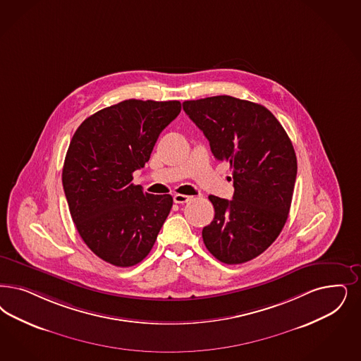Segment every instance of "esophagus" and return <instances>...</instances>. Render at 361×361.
Returning a JSON list of instances; mask_svg holds the SVG:
<instances>
[{
    "label": "esophagus",
    "mask_w": 361,
    "mask_h": 361,
    "mask_svg": "<svg viewBox=\"0 0 361 361\" xmlns=\"http://www.w3.org/2000/svg\"><path fill=\"white\" fill-rule=\"evenodd\" d=\"M190 200V196H187V195H180V193H177V195H174L173 201L176 204H185Z\"/></svg>",
    "instance_id": "1"
}]
</instances>
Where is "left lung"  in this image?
Here are the masks:
<instances>
[{"instance_id":"obj_1","label":"left lung","mask_w":361,"mask_h":361,"mask_svg":"<svg viewBox=\"0 0 361 361\" xmlns=\"http://www.w3.org/2000/svg\"><path fill=\"white\" fill-rule=\"evenodd\" d=\"M183 109L208 138L213 156L233 173V199L209 196L214 219L202 229L204 244L219 262H249L286 225L298 174L293 145L260 104L214 96L184 101Z\"/></svg>"}]
</instances>
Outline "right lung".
I'll use <instances>...</instances> for the list:
<instances>
[{"mask_svg": "<svg viewBox=\"0 0 361 361\" xmlns=\"http://www.w3.org/2000/svg\"><path fill=\"white\" fill-rule=\"evenodd\" d=\"M180 111V101L125 99L87 117L72 137L63 192L80 236L104 262L132 267L153 248L173 199L144 193L132 174Z\"/></svg>", "mask_w": 361, "mask_h": 361, "instance_id": "right-lung-1", "label": "right lung"}]
</instances>
